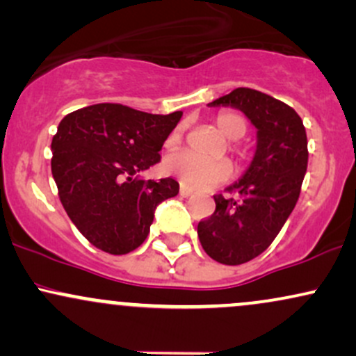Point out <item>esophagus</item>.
<instances>
[{
  "mask_svg": "<svg viewBox=\"0 0 356 356\" xmlns=\"http://www.w3.org/2000/svg\"><path fill=\"white\" fill-rule=\"evenodd\" d=\"M179 194H181L182 197H187V195L192 194V189H191V187H187V186H184V184H181V187H179Z\"/></svg>",
  "mask_w": 356,
  "mask_h": 356,
  "instance_id": "34e87169",
  "label": "esophagus"
}]
</instances>
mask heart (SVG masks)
<instances>
[{
	"label": "heart",
	"mask_w": 356,
	"mask_h": 356,
	"mask_svg": "<svg viewBox=\"0 0 356 356\" xmlns=\"http://www.w3.org/2000/svg\"><path fill=\"white\" fill-rule=\"evenodd\" d=\"M214 124L222 136L231 140L241 138L248 130V120L238 112H220L216 115ZM182 142V127L170 132L167 137L165 147L172 149ZM165 170L169 174L181 179L184 184L194 187V189H207L231 177V165L224 161H204L201 157H195L189 152H177L167 157Z\"/></svg>",
	"instance_id": "1"
}]
</instances>
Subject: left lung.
Returning a JSON list of instances; mask_svg holds the SVG:
<instances>
[{"instance_id": "obj_1", "label": "left lung", "mask_w": 356, "mask_h": 356, "mask_svg": "<svg viewBox=\"0 0 356 356\" xmlns=\"http://www.w3.org/2000/svg\"><path fill=\"white\" fill-rule=\"evenodd\" d=\"M209 105L239 108L257 129L251 165L226 189L236 195H214V214L197 224L204 251L220 264L238 266L266 251L295 209L308 167V140L295 108L257 90L236 88Z\"/></svg>"}]
</instances>
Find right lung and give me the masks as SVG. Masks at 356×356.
I'll return each mask as SVG.
<instances>
[{
	"label": "right lung",
	"instance_id": "1",
	"mask_svg": "<svg viewBox=\"0 0 356 356\" xmlns=\"http://www.w3.org/2000/svg\"><path fill=\"white\" fill-rule=\"evenodd\" d=\"M181 117L97 104L60 122L51 140V174L68 218L90 244L118 256L144 243L155 207L177 195L179 184L137 174L161 162L159 152Z\"/></svg>",
	"mask_w": 356,
	"mask_h": 356
}]
</instances>
